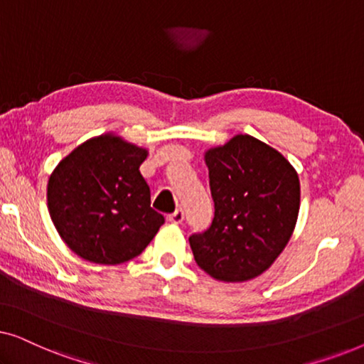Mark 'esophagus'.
<instances>
[{"mask_svg":"<svg viewBox=\"0 0 364 364\" xmlns=\"http://www.w3.org/2000/svg\"><path fill=\"white\" fill-rule=\"evenodd\" d=\"M183 217H186V213H183L182 208H177L176 212L171 213V215L167 217V220L172 222V223H177V225H178V223L183 222Z\"/></svg>","mask_w":364,"mask_h":364,"instance_id":"1","label":"esophagus"}]
</instances>
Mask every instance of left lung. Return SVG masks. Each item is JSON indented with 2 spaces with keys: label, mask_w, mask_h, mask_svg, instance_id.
<instances>
[{
  "label": "left lung",
  "mask_w": 364,
  "mask_h": 364,
  "mask_svg": "<svg viewBox=\"0 0 364 364\" xmlns=\"http://www.w3.org/2000/svg\"><path fill=\"white\" fill-rule=\"evenodd\" d=\"M212 225L188 237L197 265L220 282L252 280L272 267L295 230L300 181L265 142L238 134L205 152Z\"/></svg>",
  "instance_id": "left-lung-1"
}]
</instances>
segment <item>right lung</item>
Returning a JSON list of instances; mask_svg holds the SVG:
<instances>
[{"label":"right lung","mask_w":364,"mask_h":364,"mask_svg":"<svg viewBox=\"0 0 364 364\" xmlns=\"http://www.w3.org/2000/svg\"><path fill=\"white\" fill-rule=\"evenodd\" d=\"M147 151L116 134L82 142L48 182V208L66 245L84 260L119 265L141 255L164 215L141 176Z\"/></svg>","instance_id":"1"}]
</instances>
